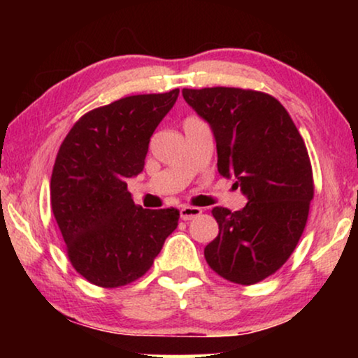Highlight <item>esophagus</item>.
Returning a JSON list of instances; mask_svg holds the SVG:
<instances>
[{
  "instance_id": "esophagus-1",
  "label": "esophagus",
  "mask_w": 358,
  "mask_h": 358,
  "mask_svg": "<svg viewBox=\"0 0 358 358\" xmlns=\"http://www.w3.org/2000/svg\"><path fill=\"white\" fill-rule=\"evenodd\" d=\"M200 213H202V208H199V207H190V205H185V207L180 208V218H182L184 222L199 217Z\"/></svg>"
}]
</instances>
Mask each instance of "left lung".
<instances>
[{
	"label": "left lung",
	"instance_id": "8db88e82",
	"mask_svg": "<svg viewBox=\"0 0 358 358\" xmlns=\"http://www.w3.org/2000/svg\"><path fill=\"white\" fill-rule=\"evenodd\" d=\"M187 104L212 127L218 173L236 178L246 207H215L218 236L205 248L212 271L238 285L271 277L288 261L315 195L311 161L296 125L275 97L241 87L187 90Z\"/></svg>",
	"mask_w": 358,
	"mask_h": 358
}]
</instances>
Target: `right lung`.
Masks as SVG:
<instances>
[{
	"instance_id": "add662e5",
	"label": "right lung",
	"mask_w": 358,
	"mask_h": 358,
	"mask_svg": "<svg viewBox=\"0 0 358 358\" xmlns=\"http://www.w3.org/2000/svg\"><path fill=\"white\" fill-rule=\"evenodd\" d=\"M178 96L179 90L129 96L86 112L58 150L52 212L71 266L97 287H124L143 277L178 228V208H141L127 190Z\"/></svg>"
}]
</instances>
